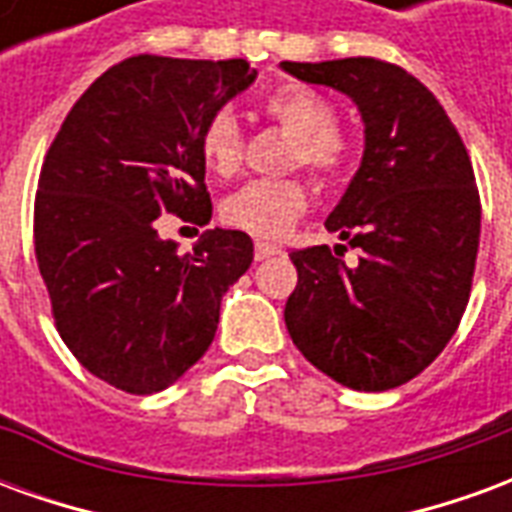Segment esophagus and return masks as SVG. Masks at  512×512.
<instances>
[{
  "label": "esophagus",
  "instance_id": "obj_1",
  "mask_svg": "<svg viewBox=\"0 0 512 512\" xmlns=\"http://www.w3.org/2000/svg\"><path fill=\"white\" fill-rule=\"evenodd\" d=\"M282 252V246L277 244H268V241H257L255 244V257L257 260H266V257H274Z\"/></svg>",
  "mask_w": 512,
  "mask_h": 512
}]
</instances>
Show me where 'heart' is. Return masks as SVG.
Masks as SVG:
<instances>
[{"mask_svg":"<svg viewBox=\"0 0 512 512\" xmlns=\"http://www.w3.org/2000/svg\"><path fill=\"white\" fill-rule=\"evenodd\" d=\"M263 112L293 136L290 169H310L321 183H332L348 169L351 142L337 128V109L326 95L293 84L268 95ZM200 156L219 178H230L241 167V128L227 109L202 123ZM307 205L310 194L301 180H249L224 200L222 219L257 238H279L299 222Z\"/></svg>","mask_w":512,"mask_h":512,"instance_id":"obj_1","label":"heart"}]
</instances>
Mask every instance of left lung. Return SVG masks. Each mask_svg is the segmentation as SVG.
<instances>
[{
    "label": "left lung",
    "instance_id": "1",
    "mask_svg": "<svg viewBox=\"0 0 512 512\" xmlns=\"http://www.w3.org/2000/svg\"><path fill=\"white\" fill-rule=\"evenodd\" d=\"M282 71L348 95L365 123L362 164L326 219L362 257L345 266L343 244L293 252L299 285L285 326L337 384L395 389L444 351L466 310L480 246L472 161L436 95L392 62H282Z\"/></svg>",
    "mask_w": 512,
    "mask_h": 512
}]
</instances>
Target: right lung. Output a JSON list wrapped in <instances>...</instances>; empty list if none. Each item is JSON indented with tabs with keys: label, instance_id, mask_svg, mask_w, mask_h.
<instances>
[{
	"label": "right lung",
	"instance_id": "obj_1",
	"mask_svg": "<svg viewBox=\"0 0 512 512\" xmlns=\"http://www.w3.org/2000/svg\"><path fill=\"white\" fill-rule=\"evenodd\" d=\"M255 79L246 60L128 57L87 87L46 153L35 255L57 332L123 392L175 384L208 351L222 296L252 266L241 230H205L178 255L156 219L211 222L202 123Z\"/></svg>",
	"mask_w": 512,
	"mask_h": 512
}]
</instances>
